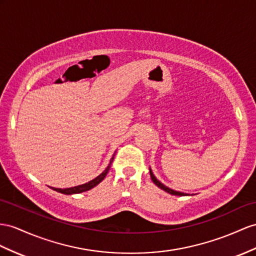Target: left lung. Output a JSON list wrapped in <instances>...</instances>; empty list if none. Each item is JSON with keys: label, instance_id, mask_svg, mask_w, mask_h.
Here are the masks:
<instances>
[{"label": "left lung", "instance_id": "8db88e82", "mask_svg": "<svg viewBox=\"0 0 256 256\" xmlns=\"http://www.w3.org/2000/svg\"><path fill=\"white\" fill-rule=\"evenodd\" d=\"M149 173H150V178H152V182H154V184H156V186H158L159 188L163 189V190H164V192H168V194H174V196H186V194H184V192H175V190H173V189H170L168 187H166V186H164V185H163V184H161V182H160L158 180H156V178H154V175L152 174V170H150Z\"/></svg>", "mask_w": 256, "mask_h": 256}]
</instances>
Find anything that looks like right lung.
<instances>
[{"instance_id":"1","label":"right lung","mask_w":256,"mask_h":256,"mask_svg":"<svg viewBox=\"0 0 256 256\" xmlns=\"http://www.w3.org/2000/svg\"><path fill=\"white\" fill-rule=\"evenodd\" d=\"M112 161H114V156H112V158H111L110 163H109V166H107V168L104 170V171L100 175H98L96 178L92 180L90 182H86V184L78 185V186L71 187V188H66V189L53 188V187H52V188H53L54 190H56V192H62V194H80V192H88V190H90V189L94 188L96 185L100 184V182L104 178H106V175H107V173H108V171H109V168H110V166H111V163H112Z\"/></svg>"}]
</instances>
